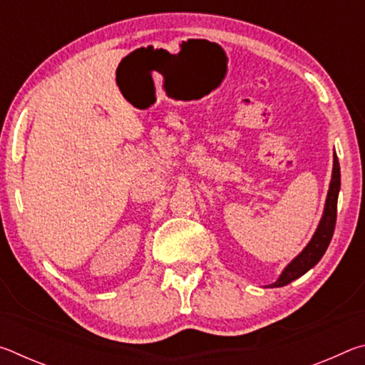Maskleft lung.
Instances as JSON below:
<instances>
[{
	"label": "left lung",
	"mask_w": 365,
	"mask_h": 365,
	"mask_svg": "<svg viewBox=\"0 0 365 365\" xmlns=\"http://www.w3.org/2000/svg\"><path fill=\"white\" fill-rule=\"evenodd\" d=\"M339 187H341V174H339L338 158L336 154L333 153L331 180H330L329 191H327V200H325L322 217H320L316 232H314L311 242L304 246V250H302L299 255L282 270L279 279H277L274 283H270V285H267V288H280V287L288 285V283H292L293 280L304 275L307 270H311L314 265L322 259V256L325 255V251L331 242L333 230H335Z\"/></svg>",
	"instance_id": "8db88e82"
}]
</instances>
